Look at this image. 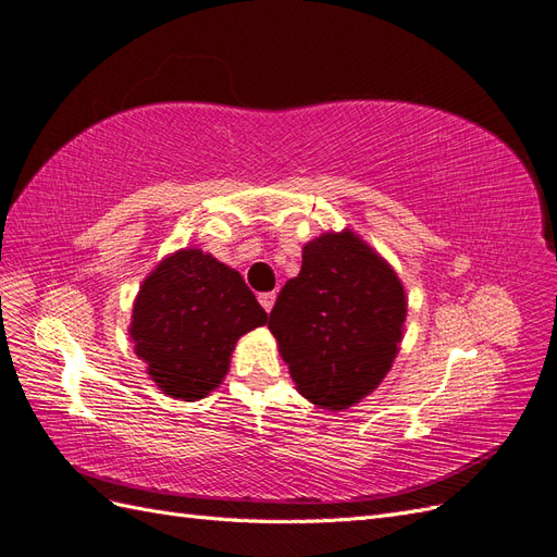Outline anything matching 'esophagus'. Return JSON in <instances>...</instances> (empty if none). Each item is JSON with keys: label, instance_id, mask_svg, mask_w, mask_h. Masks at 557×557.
Masks as SVG:
<instances>
[{"label": "esophagus", "instance_id": "1", "mask_svg": "<svg viewBox=\"0 0 557 557\" xmlns=\"http://www.w3.org/2000/svg\"><path fill=\"white\" fill-rule=\"evenodd\" d=\"M259 304L263 306V310H265V312L273 310V306H275V292H265V294H259Z\"/></svg>", "mask_w": 557, "mask_h": 557}]
</instances>
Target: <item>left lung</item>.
Segmentation results:
<instances>
[{
  "mask_svg": "<svg viewBox=\"0 0 557 557\" xmlns=\"http://www.w3.org/2000/svg\"><path fill=\"white\" fill-rule=\"evenodd\" d=\"M405 315L395 270L350 231L324 233L304 247L301 273L282 287L268 330L298 393L338 411L388 374Z\"/></svg>",
  "mask_w": 557,
  "mask_h": 557,
  "instance_id": "1",
  "label": "left lung"
}]
</instances>
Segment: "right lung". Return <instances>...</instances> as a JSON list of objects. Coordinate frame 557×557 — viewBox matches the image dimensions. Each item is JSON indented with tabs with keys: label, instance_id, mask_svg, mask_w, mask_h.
I'll return each instance as SVG.
<instances>
[{
	"label": "right lung",
	"instance_id": "1",
	"mask_svg": "<svg viewBox=\"0 0 557 557\" xmlns=\"http://www.w3.org/2000/svg\"><path fill=\"white\" fill-rule=\"evenodd\" d=\"M265 322L237 270L211 253L183 249L143 282L132 338L157 386L193 403L223 381L237 338Z\"/></svg>",
	"mask_w": 557,
	"mask_h": 557
}]
</instances>
